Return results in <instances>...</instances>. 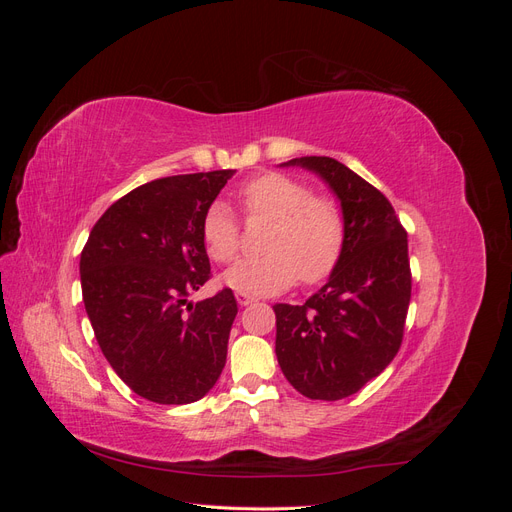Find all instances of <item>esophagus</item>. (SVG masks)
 I'll return each mask as SVG.
<instances>
[{
    "label": "esophagus",
    "instance_id": "obj_1",
    "mask_svg": "<svg viewBox=\"0 0 512 512\" xmlns=\"http://www.w3.org/2000/svg\"><path fill=\"white\" fill-rule=\"evenodd\" d=\"M256 299L254 297H250V294H245V292H237V303L241 305V307H245V305H252Z\"/></svg>",
    "mask_w": 512,
    "mask_h": 512
}]
</instances>
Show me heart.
Returning a JSON list of instances; mask_svg holds the SVG:
<instances>
[{
    "instance_id": "obj_1",
    "label": "heart",
    "mask_w": 512,
    "mask_h": 512,
    "mask_svg": "<svg viewBox=\"0 0 512 512\" xmlns=\"http://www.w3.org/2000/svg\"><path fill=\"white\" fill-rule=\"evenodd\" d=\"M241 203L252 218H269L265 256L232 265L222 282L245 294H275L290 288L297 277L316 284L327 277L344 247V218L331 198L312 196L309 185L282 173H265L247 181ZM207 254L228 262L239 252V224L224 205L209 207L203 220Z\"/></svg>"
}]
</instances>
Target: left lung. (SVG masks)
Listing matches in <instances>:
<instances>
[{
    "instance_id": "obj_1",
    "label": "left lung",
    "mask_w": 512,
    "mask_h": 512,
    "mask_svg": "<svg viewBox=\"0 0 512 512\" xmlns=\"http://www.w3.org/2000/svg\"><path fill=\"white\" fill-rule=\"evenodd\" d=\"M282 166L329 185L342 207L344 247L327 284L303 305H273L277 363L301 395L337 401L382 374L401 346L412 290L408 235L386 196L346 164L305 156Z\"/></svg>"
}]
</instances>
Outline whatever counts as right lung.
I'll return each instance as SVG.
<instances>
[{"label":"right lung","instance_id":"obj_1","mask_svg":"<svg viewBox=\"0 0 512 512\" xmlns=\"http://www.w3.org/2000/svg\"><path fill=\"white\" fill-rule=\"evenodd\" d=\"M235 170L175 175L104 211L81 254L83 303L106 361L153 404L205 397L226 365L230 288L188 303L209 280L203 220Z\"/></svg>","mask_w":512,"mask_h":512}]
</instances>
